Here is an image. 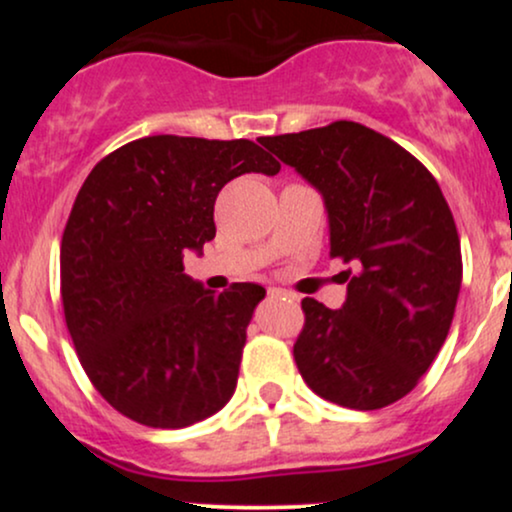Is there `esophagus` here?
Returning <instances> with one entry per match:
<instances>
[{"mask_svg": "<svg viewBox=\"0 0 512 512\" xmlns=\"http://www.w3.org/2000/svg\"><path fill=\"white\" fill-rule=\"evenodd\" d=\"M269 296H291V293H286L281 289H269Z\"/></svg>", "mask_w": 512, "mask_h": 512, "instance_id": "esophagus-1", "label": "esophagus"}]
</instances>
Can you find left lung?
<instances>
[{
	"instance_id": "obj_1",
	"label": "left lung",
	"mask_w": 512,
	"mask_h": 512,
	"mask_svg": "<svg viewBox=\"0 0 512 512\" xmlns=\"http://www.w3.org/2000/svg\"><path fill=\"white\" fill-rule=\"evenodd\" d=\"M313 182L330 214V257L346 303L303 298L293 358L315 395L373 411L419 385L448 337L462 284L455 219L436 178L407 149L351 120L260 137Z\"/></svg>"
}]
</instances>
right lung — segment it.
Here are the masks:
<instances>
[{"label":"right lung","instance_id":"1","mask_svg":"<svg viewBox=\"0 0 512 512\" xmlns=\"http://www.w3.org/2000/svg\"><path fill=\"white\" fill-rule=\"evenodd\" d=\"M281 163L250 139L156 134L96 163L60 248L62 308L88 380L151 428H185L233 397L257 284L202 289L187 250L214 240V202L243 173Z\"/></svg>","mask_w":512,"mask_h":512}]
</instances>
